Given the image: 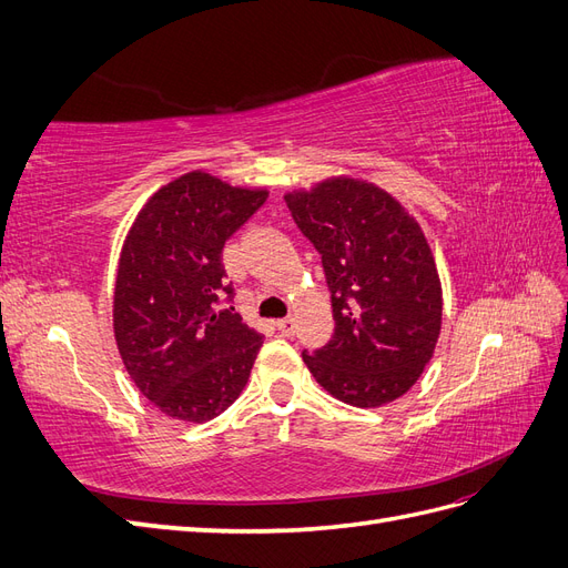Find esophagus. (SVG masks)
<instances>
[{
	"label": "esophagus",
	"instance_id": "34e87169",
	"mask_svg": "<svg viewBox=\"0 0 568 568\" xmlns=\"http://www.w3.org/2000/svg\"><path fill=\"white\" fill-rule=\"evenodd\" d=\"M296 320L294 317H284V320H277V329L284 334V336H294L296 334Z\"/></svg>",
	"mask_w": 568,
	"mask_h": 568
}]
</instances>
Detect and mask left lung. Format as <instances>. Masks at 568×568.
Segmentation results:
<instances>
[{
    "instance_id": "1",
    "label": "left lung",
    "mask_w": 568,
    "mask_h": 568,
    "mask_svg": "<svg viewBox=\"0 0 568 568\" xmlns=\"http://www.w3.org/2000/svg\"><path fill=\"white\" fill-rule=\"evenodd\" d=\"M322 257L334 334L303 363L334 398L379 407L400 398L434 355L440 282L419 225L384 189L338 178L284 196Z\"/></svg>"
}]
</instances>
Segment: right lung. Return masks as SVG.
I'll return each instance as SVG.
<instances>
[{
	"instance_id": "obj_1",
	"label": "right lung",
	"mask_w": 568,
	"mask_h": 568,
	"mask_svg": "<svg viewBox=\"0 0 568 568\" xmlns=\"http://www.w3.org/2000/svg\"><path fill=\"white\" fill-rule=\"evenodd\" d=\"M205 173L165 184L120 253L113 329L128 374L163 415L209 422L244 390L263 334L234 311L222 248L265 203Z\"/></svg>"
}]
</instances>
